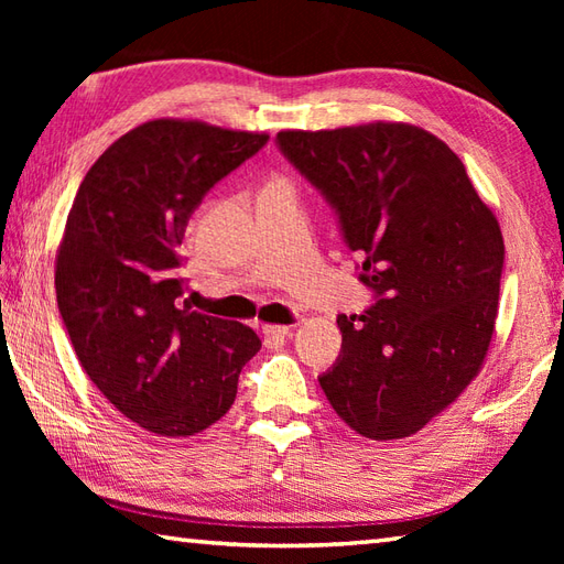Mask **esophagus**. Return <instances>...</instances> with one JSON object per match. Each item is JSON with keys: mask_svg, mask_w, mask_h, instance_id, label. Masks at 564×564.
<instances>
[{"mask_svg": "<svg viewBox=\"0 0 564 564\" xmlns=\"http://www.w3.org/2000/svg\"><path fill=\"white\" fill-rule=\"evenodd\" d=\"M261 332L269 341H283L291 337V327H285V325H263Z\"/></svg>", "mask_w": 564, "mask_h": 564, "instance_id": "esophagus-1", "label": "esophagus"}]
</instances>
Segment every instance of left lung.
I'll return each mask as SVG.
<instances>
[{
    "mask_svg": "<svg viewBox=\"0 0 564 564\" xmlns=\"http://www.w3.org/2000/svg\"><path fill=\"white\" fill-rule=\"evenodd\" d=\"M275 145L337 215L373 291L337 317L341 354L319 376L356 434L404 438L458 398L492 341L505 239L446 142L406 123L283 130Z\"/></svg>",
    "mask_w": 564,
    "mask_h": 564,
    "instance_id": "obj_1",
    "label": "left lung"
}]
</instances>
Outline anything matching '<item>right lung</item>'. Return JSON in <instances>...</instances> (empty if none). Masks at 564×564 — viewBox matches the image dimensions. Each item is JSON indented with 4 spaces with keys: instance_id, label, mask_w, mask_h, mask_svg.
<instances>
[{
    "instance_id": "obj_1",
    "label": "right lung",
    "mask_w": 564,
    "mask_h": 564,
    "mask_svg": "<svg viewBox=\"0 0 564 564\" xmlns=\"http://www.w3.org/2000/svg\"><path fill=\"white\" fill-rule=\"evenodd\" d=\"M267 142L160 118L118 138L72 203L55 267L59 317L94 386L152 434L194 436L218 422L261 349L254 329L184 301L178 247L208 191Z\"/></svg>"
}]
</instances>
